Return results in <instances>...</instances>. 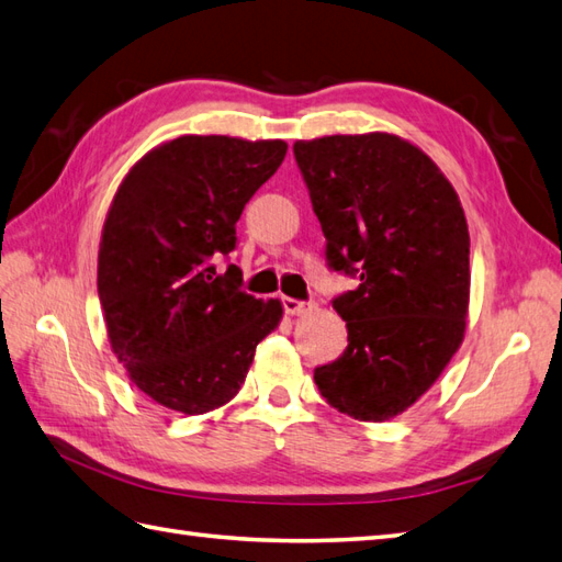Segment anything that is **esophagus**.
<instances>
[{
	"label": "esophagus",
	"mask_w": 562,
	"mask_h": 562,
	"mask_svg": "<svg viewBox=\"0 0 562 562\" xmlns=\"http://www.w3.org/2000/svg\"><path fill=\"white\" fill-rule=\"evenodd\" d=\"M282 306H284V313H290V316H302V313L311 311V304L296 302L292 296H282Z\"/></svg>",
	"instance_id": "34e87169"
}]
</instances>
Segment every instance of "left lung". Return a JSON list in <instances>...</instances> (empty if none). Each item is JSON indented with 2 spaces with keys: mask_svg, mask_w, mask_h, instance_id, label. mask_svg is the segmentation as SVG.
Returning <instances> with one entry per match:
<instances>
[{
  "mask_svg": "<svg viewBox=\"0 0 562 562\" xmlns=\"http://www.w3.org/2000/svg\"><path fill=\"white\" fill-rule=\"evenodd\" d=\"M294 158L328 266L359 278L333 299L349 345L313 381L351 419H395L464 340L472 276L462 203L438 165L395 134L296 140Z\"/></svg>",
  "mask_w": 562,
  "mask_h": 562,
  "instance_id": "8db88e82",
  "label": "left lung"
}]
</instances>
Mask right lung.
Returning a JSON list of instances; mask_svg holds the SVG:
<instances>
[{
  "label": "right lung",
  "instance_id": "1",
  "mask_svg": "<svg viewBox=\"0 0 562 562\" xmlns=\"http://www.w3.org/2000/svg\"><path fill=\"white\" fill-rule=\"evenodd\" d=\"M284 155V140L179 136L143 155L114 193L98 251L104 325L132 383L167 409L227 404L280 325L278 299L241 292V270L215 263Z\"/></svg>",
  "mask_w": 562,
  "mask_h": 562
}]
</instances>
